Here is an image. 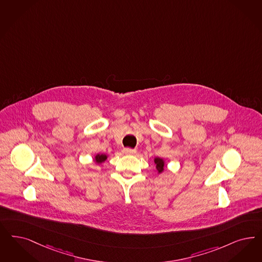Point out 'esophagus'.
Here are the masks:
<instances>
[{"mask_svg": "<svg viewBox=\"0 0 262 262\" xmlns=\"http://www.w3.org/2000/svg\"><path fill=\"white\" fill-rule=\"evenodd\" d=\"M123 152L126 154V155H132V154H136V149H130V148H125V149L123 150Z\"/></svg>", "mask_w": 262, "mask_h": 262, "instance_id": "obj_1", "label": "esophagus"}]
</instances>
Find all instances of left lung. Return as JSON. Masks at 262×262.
Returning a JSON list of instances; mask_svg holds the SVG:
<instances>
[{
	"label": "left lung",
	"mask_w": 262,
	"mask_h": 262,
	"mask_svg": "<svg viewBox=\"0 0 262 262\" xmlns=\"http://www.w3.org/2000/svg\"><path fill=\"white\" fill-rule=\"evenodd\" d=\"M154 162H155L156 168H157L158 172H159V173L163 172L164 168H165V163H164V161H163V159H161V158H155Z\"/></svg>",
	"instance_id": "left-lung-1"
}]
</instances>
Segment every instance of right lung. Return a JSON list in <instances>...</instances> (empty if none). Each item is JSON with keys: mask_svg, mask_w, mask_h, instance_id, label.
Returning <instances> with one entry per match:
<instances>
[{"mask_svg": "<svg viewBox=\"0 0 262 262\" xmlns=\"http://www.w3.org/2000/svg\"><path fill=\"white\" fill-rule=\"evenodd\" d=\"M106 159H107V156H106V155H104V154H98V155L95 157V162L98 163V164H100V163L105 162Z\"/></svg>", "mask_w": 262, "mask_h": 262, "instance_id": "right-lung-1", "label": "right lung"}]
</instances>
